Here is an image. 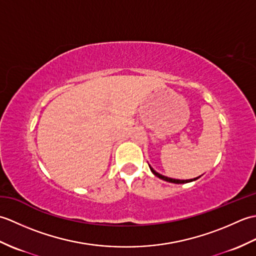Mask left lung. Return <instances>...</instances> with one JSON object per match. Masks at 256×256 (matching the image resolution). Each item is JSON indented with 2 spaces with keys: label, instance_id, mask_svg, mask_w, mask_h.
I'll return each instance as SVG.
<instances>
[{
  "label": "left lung",
  "instance_id": "8db88e82",
  "mask_svg": "<svg viewBox=\"0 0 256 256\" xmlns=\"http://www.w3.org/2000/svg\"><path fill=\"white\" fill-rule=\"evenodd\" d=\"M148 166H150V165H148ZM150 168L152 172H153L155 176H157L158 178L162 179V180H165V182H174V184H186V182H190L197 180V179L199 178V177H197V178H194V179H186V180H180V179H174V178H170V177L162 176V175H160V174H158L157 172H155V170H153V168H152L150 166Z\"/></svg>",
  "mask_w": 256,
  "mask_h": 256
}]
</instances>
